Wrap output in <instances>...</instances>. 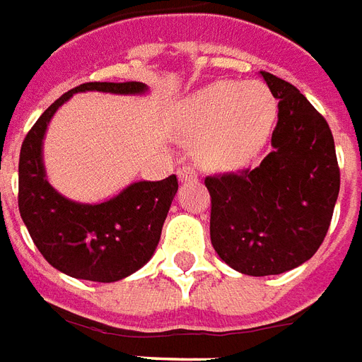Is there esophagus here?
Segmentation results:
<instances>
[{
  "label": "esophagus",
  "mask_w": 362,
  "mask_h": 362,
  "mask_svg": "<svg viewBox=\"0 0 362 362\" xmlns=\"http://www.w3.org/2000/svg\"><path fill=\"white\" fill-rule=\"evenodd\" d=\"M177 175L181 181H192V179H197V171H194V168H192V165H187V163H185V165H181V168H179Z\"/></svg>",
  "instance_id": "obj_1"
}]
</instances>
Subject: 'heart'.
Here are the masks:
<instances>
[{
	"mask_svg": "<svg viewBox=\"0 0 362 362\" xmlns=\"http://www.w3.org/2000/svg\"><path fill=\"white\" fill-rule=\"evenodd\" d=\"M274 117V98L260 83L218 81L179 105L183 133L199 141L200 162L216 170H235L255 158Z\"/></svg>",
	"mask_w": 362,
	"mask_h": 362,
	"instance_id": "1",
	"label": "heart"
}]
</instances>
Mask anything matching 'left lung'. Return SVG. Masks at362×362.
I'll return each instance as SVG.
<instances>
[{"label": "left lung", "instance_id": "obj_1", "mask_svg": "<svg viewBox=\"0 0 362 362\" xmlns=\"http://www.w3.org/2000/svg\"><path fill=\"white\" fill-rule=\"evenodd\" d=\"M278 100L272 150L255 170L206 177L210 239L220 258L247 276H276L315 255L339 194L328 123L293 84L260 71Z\"/></svg>", "mask_w": 362, "mask_h": 362}]
</instances>
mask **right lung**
Returning <instances> with one entry per match:
<instances>
[{"mask_svg": "<svg viewBox=\"0 0 362 362\" xmlns=\"http://www.w3.org/2000/svg\"><path fill=\"white\" fill-rule=\"evenodd\" d=\"M144 94L142 83H84L65 92L26 134L18 158V212L49 264L71 278L112 284L131 276L154 255L177 177L136 181L96 204L63 197L49 185L42 144L54 113L76 92Z\"/></svg>", "mask_w": 362, "mask_h": 362, "instance_id": "1", "label": "right lung"}]
</instances>
